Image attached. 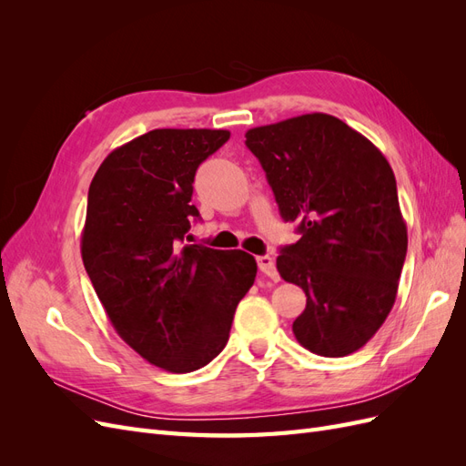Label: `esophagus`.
Wrapping results in <instances>:
<instances>
[{
	"label": "esophagus",
	"mask_w": 466,
	"mask_h": 466,
	"mask_svg": "<svg viewBox=\"0 0 466 466\" xmlns=\"http://www.w3.org/2000/svg\"><path fill=\"white\" fill-rule=\"evenodd\" d=\"M257 264H258V270H260L262 274H266L270 279L278 281L279 274H278V270H276V262H274L272 257H268V255L258 257V258H257Z\"/></svg>",
	"instance_id": "obj_1"
}]
</instances>
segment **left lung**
I'll list each match as a JSON object with an SVG mask.
<instances>
[{"instance_id":"8db88e82","label":"left lung","mask_w":466,"mask_h":466,"mask_svg":"<svg viewBox=\"0 0 466 466\" xmlns=\"http://www.w3.org/2000/svg\"><path fill=\"white\" fill-rule=\"evenodd\" d=\"M279 214L301 238L276 260L307 295L298 342L324 358L368 344L397 299L408 235L394 173L368 137L313 112L245 134Z\"/></svg>"}]
</instances>
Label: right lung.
Instances as JSON below:
<instances>
[{"mask_svg": "<svg viewBox=\"0 0 466 466\" xmlns=\"http://www.w3.org/2000/svg\"><path fill=\"white\" fill-rule=\"evenodd\" d=\"M228 130H151L116 147L95 173L81 257L106 317L139 356L171 373L208 365L229 340L235 309L255 284L245 250L182 245L196 168Z\"/></svg>", "mask_w": 466, "mask_h": 466, "instance_id": "right-lung-1", "label": "right lung"}]
</instances>
